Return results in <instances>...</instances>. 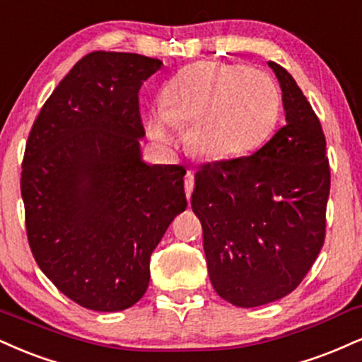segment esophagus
Listing matches in <instances>:
<instances>
[{"label":"esophagus","instance_id":"esophagus-1","mask_svg":"<svg viewBox=\"0 0 362 362\" xmlns=\"http://www.w3.org/2000/svg\"><path fill=\"white\" fill-rule=\"evenodd\" d=\"M192 190H194V173L187 172V175H185V195H187V199H190V195H192Z\"/></svg>","mask_w":362,"mask_h":362}]
</instances>
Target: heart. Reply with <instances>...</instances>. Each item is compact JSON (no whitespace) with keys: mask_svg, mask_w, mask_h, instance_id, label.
<instances>
[{"mask_svg":"<svg viewBox=\"0 0 362 362\" xmlns=\"http://www.w3.org/2000/svg\"><path fill=\"white\" fill-rule=\"evenodd\" d=\"M280 116L275 81L241 64L199 62L178 72L162 93V110L146 117L156 145L170 146L173 126L190 124L187 143L195 155L230 160L267 141Z\"/></svg>","mask_w":362,"mask_h":362,"instance_id":"1","label":"heart"}]
</instances>
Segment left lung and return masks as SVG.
Here are the masks:
<instances>
[{
	"label": "left lung",
	"mask_w": 362,
	"mask_h": 362,
	"mask_svg": "<svg viewBox=\"0 0 362 362\" xmlns=\"http://www.w3.org/2000/svg\"><path fill=\"white\" fill-rule=\"evenodd\" d=\"M268 65L280 82L286 124L251 156L202 165L192 194L212 286L243 308L297 288L325 238L330 168L324 132L293 77Z\"/></svg>",
	"instance_id": "obj_1"
}]
</instances>
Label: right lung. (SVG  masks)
Returning a JSON list of instances; mask_svg holds the SVG:
<instances>
[{"label": "right lung", "instance_id": "right-lung-1", "mask_svg": "<svg viewBox=\"0 0 362 362\" xmlns=\"http://www.w3.org/2000/svg\"><path fill=\"white\" fill-rule=\"evenodd\" d=\"M126 52L87 54L30 132L21 197L35 261L65 297L119 312L145 295L150 256L185 211V170L148 165L138 93L162 67Z\"/></svg>", "mask_w": 362, "mask_h": 362}]
</instances>
